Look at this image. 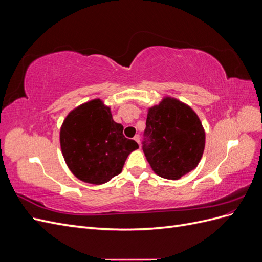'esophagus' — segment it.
<instances>
[{"mask_svg":"<svg viewBox=\"0 0 262 262\" xmlns=\"http://www.w3.org/2000/svg\"><path fill=\"white\" fill-rule=\"evenodd\" d=\"M133 139H134V141H136V142H137V143H138V144H140V136H139V134H137V136H136V137H134Z\"/></svg>","mask_w":262,"mask_h":262,"instance_id":"esophagus-1","label":"esophagus"}]
</instances>
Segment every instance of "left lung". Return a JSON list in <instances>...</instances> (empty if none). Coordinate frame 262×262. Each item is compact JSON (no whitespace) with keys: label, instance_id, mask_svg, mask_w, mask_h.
<instances>
[{"label":"left lung","instance_id":"obj_1","mask_svg":"<svg viewBox=\"0 0 262 262\" xmlns=\"http://www.w3.org/2000/svg\"><path fill=\"white\" fill-rule=\"evenodd\" d=\"M143 152L153 171L178 180L193 170L203 155L205 132L194 110L165 96L147 109Z\"/></svg>","mask_w":262,"mask_h":262}]
</instances>
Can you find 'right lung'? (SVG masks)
<instances>
[{
    "label": "right lung",
    "instance_id": "obj_1",
    "mask_svg": "<svg viewBox=\"0 0 262 262\" xmlns=\"http://www.w3.org/2000/svg\"><path fill=\"white\" fill-rule=\"evenodd\" d=\"M123 125L114 121L110 107L99 98L70 112L60 129L62 155L80 180L102 185L122 171L126 157L139 148L123 136Z\"/></svg>",
    "mask_w": 262,
    "mask_h": 262
}]
</instances>
